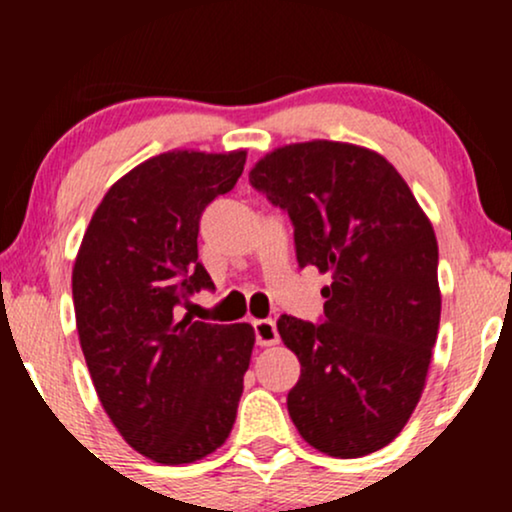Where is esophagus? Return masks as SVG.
<instances>
[{"label": "esophagus", "mask_w": 512, "mask_h": 512, "mask_svg": "<svg viewBox=\"0 0 512 512\" xmlns=\"http://www.w3.org/2000/svg\"><path fill=\"white\" fill-rule=\"evenodd\" d=\"M255 337L260 346L279 344V332H276L274 320H255Z\"/></svg>", "instance_id": "esophagus-1"}]
</instances>
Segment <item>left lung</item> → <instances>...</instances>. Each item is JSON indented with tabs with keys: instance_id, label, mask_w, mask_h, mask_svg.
I'll use <instances>...</instances> for the list:
<instances>
[{
	"instance_id": "obj_1",
	"label": "left lung",
	"mask_w": 512,
	"mask_h": 512,
	"mask_svg": "<svg viewBox=\"0 0 512 512\" xmlns=\"http://www.w3.org/2000/svg\"><path fill=\"white\" fill-rule=\"evenodd\" d=\"M250 182L289 211L301 267L330 274L325 322L281 315L301 361L289 414L305 443L363 457L392 443L419 404L440 325L438 240L397 168L349 142L286 144Z\"/></svg>"
}]
</instances>
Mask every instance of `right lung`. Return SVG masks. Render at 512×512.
<instances>
[{"instance_id":"right-lung-1","label":"right lung","mask_w":512,"mask_h":512,"mask_svg":"<svg viewBox=\"0 0 512 512\" xmlns=\"http://www.w3.org/2000/svg\"><path fill=\"white\" fill-rule=\"evenodd\" d=\"M248 151L173 149L110 185L72 269L76 330L96 395L129 448L190 464L236 421L255 330L178 317L211 289L197 260L199 216L233 190Z\"/></svg>"}]
</instances>
